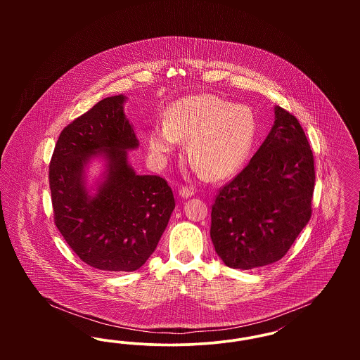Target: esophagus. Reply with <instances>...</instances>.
I'll return each mask as SVG.
<instances>
[{
  "mask_svg": "<svg viewBox=\"0 0 360 360\" xmlns=\"http://www.w3.org/2000/svg\"><path fill=\"white\" fill-rule=\"evenodd\" d=\"M178 194H179V197H182V198H190V197L194 195V190L188 188H179Z\"/></svg>",
  "mask_w": 360,
  "mask_h": 360,
  "instance_id": "34e87169",
  "label": "esophagus"
}]
</instances>
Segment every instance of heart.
<instances>
[{
  "instance_id": "b5f03b06",
  "label": "heart",
  "mask_w": 360,
  "mask_h": 360,
  "mask_svg": "<svg viewBox=\"0 0 360 360\" xmlns=\"http://www.w3.org/2000/svg\"><path fill=\"white\" fill-rule=\"evenodd\" d=\"M254 112L210 94L188 96L172 103L166 121L148 132V150L158 163H166L188 140V156L194 170L220 181L235 175L247 162L257 137Z\"/></svg>"
}]
</instances>
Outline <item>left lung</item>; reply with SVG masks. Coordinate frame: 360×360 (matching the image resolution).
Segmentation results:
<instances>
[{
  "label": "left lung",
  "instance_id": "obj_1",
  "mask_svg": "<svg viewBox=\"0 0 360 360\" xmlns=\"http://www.w3.org/2000/svg\"><path fill=\"white\" fill-rule=\"evenodd\" d=\"M274 116L257 154L212 206L210 238L231 269L282 259L310 220L316 175L308 139L281 106H274Z\"/></svg>",
  "mask_w": 360,
  "mask_h": 360
}]
</instances>
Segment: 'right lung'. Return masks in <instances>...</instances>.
I'll use <instances>...</instances> for the list:
<instances>
[{"label": "right lung", "instance_id": "obj_1", "mask_svg": "<svg viewBox=\"0 0 360 360\" xmlns=\"http://www.w3.org/2000/svg\"><path fill=\"white\" fill-rule=\"evenodd\" d=\"M128 97H106L68 125L50 163L55 224L86 264L110 273L135 271L154 252L175 201L158 175H139L128 151L139 148L124 112ZM96 161L102 172L90 183Z\"/></svg>", "mask_w": 360, "mask_h": 360}]
</instances>
